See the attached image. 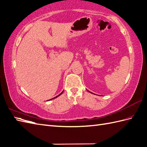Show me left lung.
Listing matches in <instances>:
<instances>
[{
    "mask_svg": "<svg viewBox=\"0 0 147 147\" xmlns=\"http://www.w3.org/2000/svg\"><path fill=\"white\" fill-rule=\"evenodd\" d=\"M88 91H89V90H88ZM90 93H92V92H90ZM92 94H93V93H92Z\"/></svg>",
    "mask_w": 147,
    "mask_h": 147,
    "instance_id": "8db88e82",
    "label": "left lung"
}]
</instances>
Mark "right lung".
I'll list each match as a JSON object with an SVG mask.
<instances>
[{"label": "right lung", "instance_id": "obj_1", "mask_svg": "<svg viewBox=\"0 0 147 147\" xmlns=\"http://www.w3.org/2000/svg\"><path fill=\"white\" fill-rule=\"evenodd\" d=\"M63 91H62V92H61V93H60V94H59V95H58V96H56V97H54V98H52V99H50V100H52V99H55V98H57V97H58V96H60V95H61V94H62V93H63Z\"/></svg>", "mask_w": 147, "mask_h": 147}]
</instances>
